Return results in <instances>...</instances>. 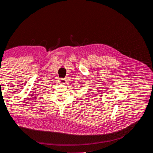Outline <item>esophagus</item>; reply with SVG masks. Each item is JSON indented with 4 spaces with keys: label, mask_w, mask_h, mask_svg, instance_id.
<instances>
[{
    "label": "esophagus",
    "mask_w": 153,
    "mask_h": 153,
    "mask_svg": "<svg viewBox=\"0 0 153 153\" xmlns=\"http://www.w3.org/2000/svg\"><path fill=\"white\" fill-rule=\"evenodd\" d=\"M59 82H60V83L64 85V84H65L66 83V80L65 79H59Z\"/></svg>",
    "instance_id": "1"
}]
</instances>
